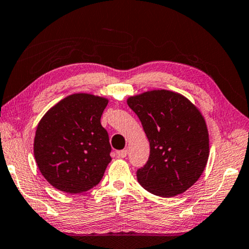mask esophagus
Masks as SVG:
<instances>
[{"mask_svg":"<svg viewBox=\"0 0 249 249\" xmlns=\"http://www.w3.org/2000/svg\"><path fill=\"white\" fill-rule=\"evenodd\" d=\"M116 154H117L118 157H122V159H124V157L127 156L128 151H127V149H122V151H117Z\"/></svg>","mask_w":249,"mask_h":249,"instance_id":"34e87169","label":"esophagus"}]
</instances>
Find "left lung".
Segmentation results:
<instances>
[{
	"label": "left lung",
	"instance_id": "obj_1",
	"mask_svg": "<svg viewBox=\"0 0 249 249\" xmlns=\"http://www.w3.org/2000/svg\"><path fill=\"white\" fill-rule=\"evenodd\" d=\"M127 105L139 116L149 142V157L137 171L146 191L173 197L194 185L206 167L210 137L200 110L179 93L147 90L129 96Z\"/></svg>",
	"mask_w": 249,
	"mask_h": 249
}]
</instances>
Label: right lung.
I'll use <instances>...</instances> for the list:
<instances>
[{
  "instance_id": "add662e5",
  "label": "right lung",
  "mask_w": 249,
  "mask_h": 249,
  "mask_svg": "<svg viewBox=\"0 0 249 249\" xmlns=\"http://www.w3.org/2000/svg\"><path fill=\"white\" fill-rule=\"evenodd\" d=\"M108 100L75 93L38 122L34 157L44 178L58 191L78 194L100 183L109 161L108 134L101 124Z\"/></svg>"
}]
</instances>
